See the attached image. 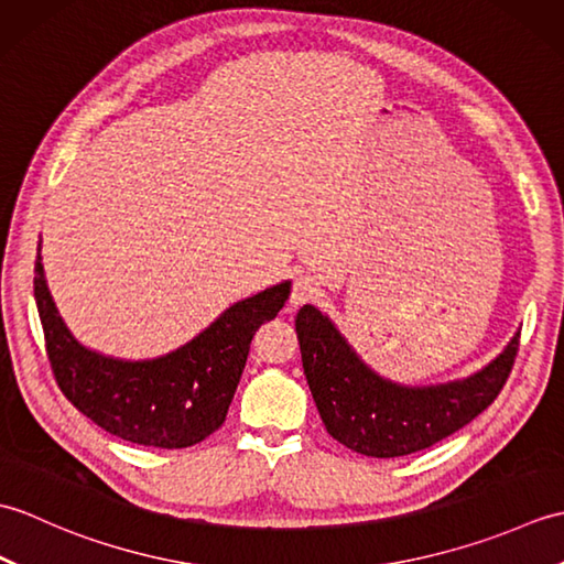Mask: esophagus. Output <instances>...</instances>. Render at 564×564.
<instances>
[{
  "instance_id": "34e87169",
  "label": "esophagus",
  "mask_w": 564,
  "mask_h": 564,
  "mask_svg": "<svg viewBox=\"0 0 564 564\" xmlns=\"http://www.w3.org/2000/svg\"><path fill=\"white\" fill-rule=\"evenodd\" d=\"M317 291H319V283H317L315 275L301 273V275H297V279H295V283H293L291 305L297 307V305H303V303H307V301H313V297L317 295Z\"/></svg>"
}]
</instances>
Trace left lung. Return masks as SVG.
<instances>
[{
	"label": "left lung",
	"mask_w": 564,
	"mask_h": 564,
	"mask_svg": "<svg viewBox=\"0 0 564 564\" xmlns=\"http://www.w3.org/2000/svg\"><path fill=\"white\" fill-rule=\"evenodd\" d=\"M303 368L329 436L370 458L424 451L470 424L507 386L519 337L480 373L436 388H400L378 378L313 305L295 319Z\"/></svg>",
	"instance_id": "1"
}]
</instances>
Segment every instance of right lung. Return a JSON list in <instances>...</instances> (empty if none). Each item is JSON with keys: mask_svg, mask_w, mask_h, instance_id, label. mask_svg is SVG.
<instances>
[{"mask_svg": "<svg viewBox=\"0 0 564 564\" xmlns=\"http://www.w3.org/2000/svg\"><path fill=\"white\" fill-rule=\"evenodd\" d=\"M33 273L45 354L57 388L104 431L152 448H188L223 426L251 337L279 315L291 295V283L273 285L225 310L174 354L130 364L84 349L67 332L43 279L41 245Z\"/></svg>", "mask_w": 564, "mask_h": 564, "instance_id": "add662e5", "label": "right lung"}]
</instances>
